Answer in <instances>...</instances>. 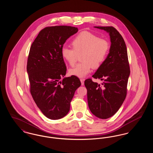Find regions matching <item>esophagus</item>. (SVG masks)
I'll list each match as a JSON object with an SVG mask.
<instances>
[{
  "label": "esophagus",
  "mask_w": 153,
  "mask_h": 153,
  "mask_svg": "<svg viewBox=\"0 0 153 153\" xmlns=\"http://www.w3.org/2000/svg\"><path fill=\"white\" fill-rule=\"evenodd\" d=\"M84 79H80V81H81V85H83L84 84Z\"/></svg>",
  "instance_id": "1"
}]
</instances>
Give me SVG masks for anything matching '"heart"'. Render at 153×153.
Listing matches in <instances>:
<instances>
[{
  "mask_svg": "<svg viewBox=\"0 0 153 153\" xmlns=\"http://www.w3.org/2000/svg\"><path fill=\"white\" fill-rule=\"evenodd\" d=\"M73 48L63 47L61 55L66 62L73 66L81 55L82 62L77 64L69 70V73L80 78L84 77L91 73L93 66L99 68L105 61L108 54V41L89 31H84L79 33L72 42Z\"/></svg>",
  "mask_w": 153,
  "mask_h": 153,
  "instance_id": "obj_1",
  "label": "heart"
}]
</instances>
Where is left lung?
I'll return each instance as SVG.
<instances>
[{
  "instance_id": "1",
  "label": "left lung",
  "mask_w": 153,
  "mask_h": 153,
  "mask_svg": "<svg viewBox=\"0 0 153 153\" xmlns=\"http://www.w3.org/2000/svg\"><path fill=\"white\" fill-rule=\"evenodd\" d=\"M95 27L108 32L111 44L105 61L92 76L103 81L102 85L91 79L85 80L84 84L90 111L96 117L106 119L117 113L126 99L130 69L126 45L119 31L112 26Z\"/></svg>"
}]
</instances>
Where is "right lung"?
<instances>
[{
    "label": "right lung",
    "mask_w": 153,
    "mask_h": 153,
    "mask_svg": "<svg viewBox=\"0 0 153 153\" xmlns=\"http://www.w3.org/2000/svg\"><path fill=\"white\" fill-rule=\"evenodd\" d=\"M78 31L68 26L46 27L30 47L27 58L30 91L45 117L57 120L65 117L76 90L81 85L74 76L65 77L66 67L61 49L66 39Z\"/></svg>",
    "instance_id": "obj_1"
}]
</instances>
